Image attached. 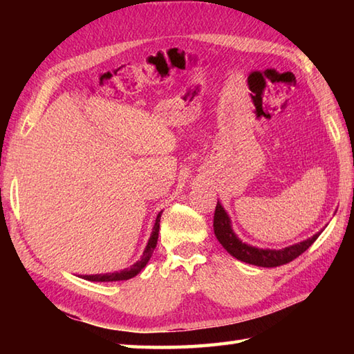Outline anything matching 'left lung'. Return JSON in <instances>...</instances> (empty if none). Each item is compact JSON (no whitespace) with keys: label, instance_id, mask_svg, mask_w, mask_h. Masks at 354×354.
Here are the masks:
<instances>
[{"label":"left lung","instance_id":"8db88e82","mask_svg":"<svg viewBox=\"0 0 354 354\" xmlns=\"http://www.w3.org/2000/svg\"><path fill=\"white\" fill-rule=\"evenodd\" d=\"M213 227H214V234L217 240H219V243L232 255V257H236L240 261H245L248 265L261 266V268H277V266L286 265V263H289L292 260H295L298 255H301L304 251L309 250L312 243L319 237L322 230H324L327 225L312 237L303 240V242L281 248V250L257 248V246L242 242V240L237 237L234 230H232L230 214L227 213V209L222 207L221 202L217 201Z\"/></svg>","mask_w":354,"mask_h":354}]
</instances>
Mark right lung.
<instances>
[{
	"mask_svg": "<svg viewBox=\"0 0 354 354\" xmlns=\"http://www.w3.org/2000/svg\"><path fill=\"white\" fill-rule=\"evenodd\" d=\"M162 212L158 213L156 221L153 225L152 234L149 237V242L142 251L141 259L133 263L131 268H126L123 270H118V272H108V274H95V275H84L82 278H85L88 281H123V280H129V278H133L135 275H138L141 272V269L147 265V261L150 260L153 254V250L156 248L158 242V232H160V219H161Z\"/></svg>",
	"mask_w": 354,
	"mask_h": 354,
	"instance_id": "obj_1",
	"label": "right lung"
}]
</instances>
